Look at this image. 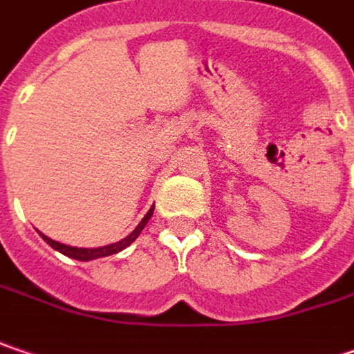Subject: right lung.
<instances>
[{
  "mask_svg": "<svg viewBox=\"0 0 354 354\" xmlns=\"http://www.w3.org/2000/svg\"><path fill=\"white\" fill-rule=\"evenodd\" d=\"M152 212H154V208H150L148 210V214L142 218V222L138 224L134 228V232L132 234H128L126 239H122L120 242H114V244H108V246H100V248H75V246H68V244H62V242H55V240L48 239V236H44V240L55 248V250H59L62 254H66V257H70V259L75 260H94V259H102V257H110V254H115V252H120V250H124L126 246H130L136 239H138V234L144 230V226L148 224V220L152 218Z\"/></svg>",
  "mask_w": 354,
  "mask_h": 354,
  "instance_id": "add662e5",
  "label": "right lung"
}]
</instances>
